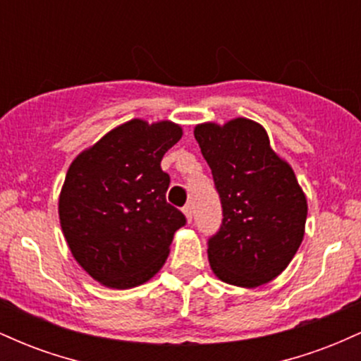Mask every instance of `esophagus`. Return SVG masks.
Wrapping results in <instances>:
<instances>
[{
    "instance_id": "1",
    "label": "esophagus",
    "mask_w": 361,
    "mask_h": 361,
    "mask_svg": "<svg viewBox=\"0 0 361 361\" xmlns=\"http://www.w3.org/2000/svg\"><path fill=\"white\" fill-rule=\"evenodd\" d=\"M183 214L186 215V221L192 222V219H193V207L192 205H185L183 207Z\"/></svg>"
}]
</instances>
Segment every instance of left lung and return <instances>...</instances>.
<instances>
[{
  "label": "left lung",
  "instance_id": "8db88e82",
  "mask_svg": "<svg viewBox=\"0 0 361 361\" xmlns=\"http://www.w3.org/2000/svg\"><path fill=\"white\" fill-rule=\"evenodd\" d=\"M195 139L222 205L221 227L207 243L210 268L238 287L268 283L288 267L304 239L307 200L295 173L252 120L202 123Z\"/></svg>",
  "mask_w": 361,
  "mask_h": 361
}]
</instances>
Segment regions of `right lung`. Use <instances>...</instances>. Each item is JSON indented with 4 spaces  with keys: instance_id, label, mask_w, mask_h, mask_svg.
I'll return each instance as SVG.
<instances>
[{
    "instance_id": "obj_1",
    "label": "right lung",
    "mask_w": 361,
    "mask_h": 361,
    "mask_svg": "<svg viewBox=\"0 0 361 361\" xmlns=\"http://www.w3.org/2000/svg\"><path fill=\"white\" fill-rule=\"evenodd\" d=\"M173 122L134 118L82 151L59 197L62 233L74 259L105 287L132 288L161 270L186 217L166 202L164 152L181 139Z\"/></svg>"
}]
</instances>
